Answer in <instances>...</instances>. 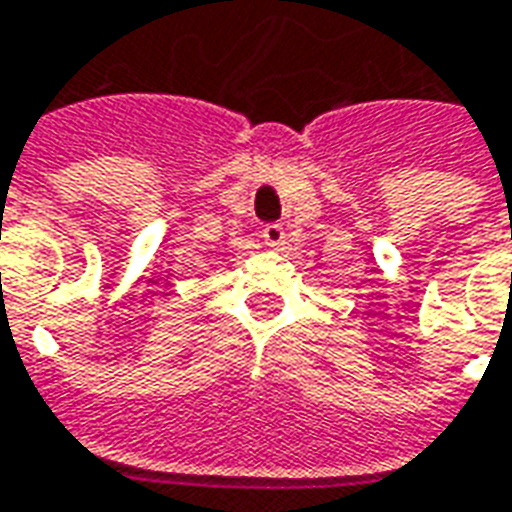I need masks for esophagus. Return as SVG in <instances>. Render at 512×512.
<instances>
[{"label":"esophagus","mask_w":512,"mask_h":512,"mask_svg":"<svg viewBox=\"0 0 512 512\" xmlns=\"http://www.w3.org/2000/svg\"><path fill=\"white\" fill-rule=\"evenodd\" d=\"M260 236H263V241L268 244V247H282L284 239H287V233H284L282 225H265L263 230H260Z\"/></svg>","instance_id":"obj_1"}]
</instances>
